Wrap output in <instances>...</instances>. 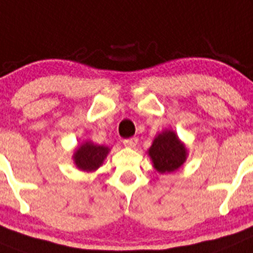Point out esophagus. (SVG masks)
Here are the masks:
<instances>
[{"label": "esophagus", "mask_w": 253, "mask_h": 253, "mask_svg": "<svg viewBox=\"0 0 253 253\" xmlns=\"http://www.w3.org/2000/svg\"><path fill=\"white\" fill-rule=\"evenodd\" d=\"M124 145L126 147H135L136 145H137V138L136 137L126 138V140H124Z\"/></svg>", "instance_id": "esophagus-1"}]
</instances>
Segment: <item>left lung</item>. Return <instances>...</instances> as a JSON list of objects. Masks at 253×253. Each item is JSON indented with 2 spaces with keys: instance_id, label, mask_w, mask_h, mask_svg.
Wrapping results in <instances>:
<instances>
[{
  "instance_id": "1",
  "label": "left lung",
  "mask_w": 253,
  "mask_h": 253,
  "mask_svg": "<svg viewBox=\"0 0 253 253\" xmlns=\"http://www.w3.org/2000/svg\"><path fill=\"white\" fill-rule=\"evenodd\" d=\"M186 147L174 131L165 129L152 141L149 156L159 172H172L186 160Z\"/></svg>"
}]
</instances>
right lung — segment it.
Listing matches in <instances>:
<instances>
[{"label":"right lung","instance_id":"right-lung-1","mask_svg":"<svg viewBox=\"0 0 253 253\" xmlns=\"http://www.w3.org/2000/svg\"><path fill=\"white\" fill-rule=\"evenodd\" d=\"M110 149L102 145H94L90 141H85L76 150L73 159L77 168L83 171H94L103 164Z\"/></svg>","mask_w":253,"mask_h":253}]
</instances>
